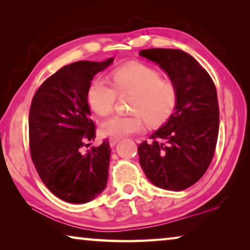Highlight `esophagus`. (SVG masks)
Returning a JSON list of instances; mask_svg holds the SVG:
<instances>
[{
    "label": "esophagus",
    "mask_w": 250,
    "mask_h": 250,
    "mask_svg": "<svg viewBox=\"0 0 250 250\" xmlns=\"http://www.w3.org/2000/svg\"><path fill=\"white\" fill-rule=\"evenodd\" d=\"M118 142H119V139H118V138H112L111 137L109 139V143H110V146H115Z\"/></svg>",
    "instance_id": "1"
}]
</instances>
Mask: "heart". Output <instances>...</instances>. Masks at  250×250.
<instances>
[{
    "label": "heart",
    "instance_id": "heart-1",
    "mask_svg": "<svg viewBox=\"0 0 250 250\" xmlns=\"http://www.w3.org/2000/svg\"><path fill=\"white\" fill-rule=\"evenodd\" d=\"M112 84L104 78L92 80L87 91L90 108L99 116H108L115 108L118 95L132 94L130 115H116L103 124V132L112 138H124L140 132L145 121L160 124L175 107L177 90L171 79L162 78L158 70L139 62L122 66L111 74Z\"/></svg>",
    "mask_w": 250,
    "mask_h": 250
}]
</instances>
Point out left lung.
<instances>
[{
	"instance_id": "8db88e82",
	"label": "left lung",
	"mask_w": 250,
	"mask_h": 250,
	"mask_svg": "<svg viewBox=\"0 0 250 250\" xmlns=\"http://www.w3.org/2000/svg\"><path fill=\"white\" fill-rule=\"evenodd\" d=\"M140 55L168 75L177 98L166 125L139 145V162L158 188L183 191L204 175L213 160L219 128L216 88L208 73L183 50L151 48Z\"/></svg>"
}]
</instances>
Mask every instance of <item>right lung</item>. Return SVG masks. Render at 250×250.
<instances>
[{"label":"right lung","instance_id":"add662e5","mask_svg":"<svg viewBox=\"0 0 250 250\" xmlns=\"http://www.w3.org/2000/svg\"><path fill=\"white\" fill-rule=\"evenodd\" d=\"M113 58L80 61L50 76L34 95L28 117L29 150L41 180L61 200L83 204L104 191L108 181L110 146L84 152L96 138L87 91L96 74Z\"/></svg>","mask_w":250,"mask_h":250}]
</instances>
